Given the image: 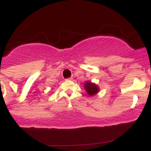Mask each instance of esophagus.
<instances>
[{"label":"esophagus","instance_id":"esophagus-1","mask_svg":"<svg viewBox=\"0 0 151 151\" xmlns=\"http://www.w3.org/2000/svg\"><path fill=\"white\" fill-rule=\"evenodd\" d=\"M67 80H72V79H73V78L72 77H70V78H68V79H67Z\"/></svg>","mask_w":151,"mask_h":151}]
</instances>
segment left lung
Wrapping results in <instances>:
<instances>
[{"instance_id":"left-lung-1","label":"left lung","mask_w":151,"mask_h":151,"mask_svg":"<svg viewBox=\"0 0 151 151\" xmlns=\"http://www.w3.org/2000/svg\"><path fill=\"white\" fill-rule=\"evenodd\" d=\"M84 89L89 96H93L99 92V86L91 81H86L84 84Z\"/></svg>"}]
</instances>
